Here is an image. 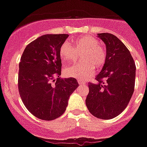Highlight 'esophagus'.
I'll use <instances>...</instances> for the list:
<instances>
[{"label":"esophagus","instance_id":"34e87169","mask_svg":"<svg viewBox=\"0 0 147 147\" xmlns=\"http://www.w3.org/2000/svg\"><path fill=\"white\" fill-rule=\"evenodd\" d=\"M78 84H79V85H84V84H85V82H84V81H82V80H81V79H78Z\"/></svg>","mask_w":147,"mask_h":147}]
</instances>
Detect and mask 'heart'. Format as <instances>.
Masks as SVG:
<instances>
[{"mask_svg":"<svg viewBox=\"0 0 147 147\" xmlns=\"http://www.w3.org/2000/svg\"><path fill=\"white\" fill-rule=\"evenodd\" d=\"M71 46L65 42L59 49L60 59L64 63L76 62L78 54L81 53V59L78 64L68 67L64 70L65 75L68 77H76L85 79L92 76L94 69L100 68L105 64L106 51L100 46L98 40L89 36H83L71 41Z\"/></svg>","mask_w":147,"mask_h":147,"instance_id":"1","label":"heart"}]
</instances>
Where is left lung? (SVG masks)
<instances>
[{
	"label": "left lung",
	"instance_id": "8db88e82",
	"mask_svg": "<svg viewBox=\"0 0 147 147\" xmlns=\"http://www.w3.org/2000/svg\"><path fill=\"white\" fill-rule=\"evenodd\" d=\"M107 49L106 59L96 76V83H88L85 103L90 113L98 118L109 120L127 106L135 85L136 65L130 51L111 33H98Z\"/></svg>",
	"mask_w": 147,
	"mask_h": 147
}]
</instances>
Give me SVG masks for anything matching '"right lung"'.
<instances>
[{
    "label": "right lung",
    "mask_w": 147,
    "mask_h": 147,
    "mask_svg": "<svg viewBox=\"0 0 147 147\" xmlns=\"http://www.w3.org/2000/svg\"><path fill=\"white\" fill-rule=\"evenodd\" d=\"M68 34H46L28 44L20 58L18 89L31 114L44 121L58 118L78 88L75 78H61L59 49Z\"/></svg>",
    "instance_id": "right-lung-1"
}]
</instances>
